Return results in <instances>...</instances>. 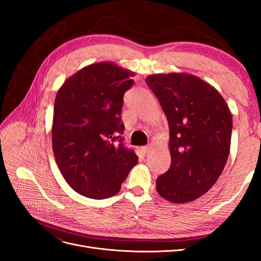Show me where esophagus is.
Segmentation results:
<instances>
[{"instance_id":"obj_1","label":"esophagus","mask_w":261,"mask_h":261,"mask_svg":"<svg viewBox=\"0 0 261 261\" xmlns=\"http://www.w3.org/2000/svg\"><path fill=\"white\" fill-rule=\"evenodd\" d=\"M149 151H150V147H143V148H141V152H143L144 154H147Z\"/></svg>"}]
</instances>
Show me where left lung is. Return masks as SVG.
<instances>
[{
    "label": "left lung",
    "instance_id": "8db88e82",
    "mask_svg": "<svg viewBox=\"0 0 261 261\" xmlns=\"http://www.w3.org/2000/svg\"><path fill=\"white\" fill-rule=\"evenodd\" d=\"M146 83L170 129L171 165L156 192L174 203L193 201L216 184L231 147L232 114L219 91L191 74H153Z\"/></svg>",
    "mask_w": 261,
    "mask_h": 261
}]
</instances>
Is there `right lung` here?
<instances>
[{"label":"right lung","instance_id":"1","mask_svg":"<svg viewBox=\"0 0 261 261\" xmlns=\"http://www.w3.org/2000/svg\"><path fill=\"white\" fill-rule=\"evenodd\" d=\"M134 76L114 63H96L70 76L55 97V161L67 184L88 198L116 195L138 162L122 137L123 97Z\"/></svg>","mask_w":261,"mask_h":261}]
</instances>
